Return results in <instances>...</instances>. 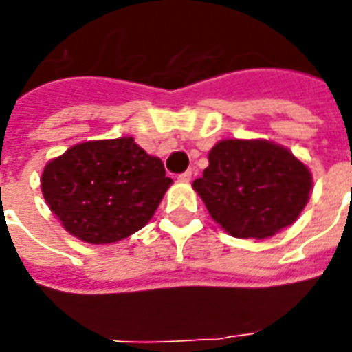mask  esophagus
Wrapping results in <instances>:
<instances>
[{
    "instance_id": "34e87169",
    "label": "esophagus",
    "mask_w": 352,
    "mask_h": 352,
    "mask_svg": "<svg viewBox=\"0 0 352 352\" xmlns=\"http://www.w3.org/2000/svg\"><path fill=\"white\" fill-rule=\"evenodd\" d=\"M177 179H179L181 182H190V181H192V171H190V170L184 171V173H181V175L177 177Z\"/></svg>"
}]
</instances>
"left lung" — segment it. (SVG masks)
<instances>
[{"mask_svg":"<svg viewBox=\"0 0 352 352\" xmlns=\"http://www.w3.org/2000/svg\"><path fill=\"white\" fill-rule=\"evenodd\" d=\"M193 181L212 219L239 239L272 237L309 203L312 173L290 149L265 138H226L210 149Z\"/></svg>","mask_w":352,"mask_h":352,"instance_id":"1","label":"left lung"}]
</instances>
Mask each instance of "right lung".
<instances>
[{
	"instance_id": "right-lung-1",
	"label": "right lung",
	"mask_w": 352,
	"mask_h": 352,
	"mask_svg": "<svg viewBox=\"0 0 352 352\" xmlns=\"http://www.w3.org/2000/svg\"><path fill=\"white\" fill-rule=\"evenodd\" d=\"M171 179L133 137L80 142L41 173V193L62 226L89 245L126 239L148 225Z\"/></svg>"
}]
</instances>
